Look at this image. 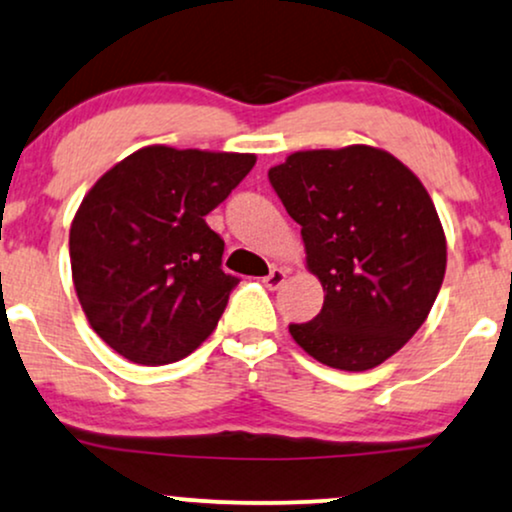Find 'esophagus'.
I'll return each mask as SVG.
<instances>
[{"mask_svg": "<svg viewBox=\"0 0 512 512\" xmlns=\"http://www.w3.org/2000/svg\"><path fill=\"white\" fill-rule=\"evenodd\" d=\"M285 278H287V270L275 266V268H270V273L266 275V278H263V285H266L268 290H280Z\"/></svg>", "mask_w": 512, "mask_h": 512, "instance_id": "34e87169", "label": "esophagus"}]
</instances>
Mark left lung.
<instances>
[{
	"label": "left lung",
	"mask_w": 512,
	"mask_h": 512,
	"mask_svg": "<svg viewBox=\"0 0 512 512\" xmlns=\"http://www.w3.org/2000/svg\"><path fill=\"white\" fill-rule=\"evenodd\" d=\"M268 179L326 292L314 321L290 326L294 342L340 371L383 364L422 328L446 275V234L424 184L371 146L299 150Z\"/></svg>",
	"instance_id": "1"
}]
</instances>
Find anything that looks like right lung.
Wrapping results in <instances>:
<instances>
[{
    "mask_svg": "<svg viewBox=\"0 0 512 512\" xmlns=\"http://www.w3.org/2000/svg\"><path fill=\"white\" fill-rule=\"evenodd\" d=\"M256 155L148 146L95 182L69 232L74 287L90 328L134 364L189 357L218 326L239 278L208 227Z\"/></svg>",
    "mask_w": 512,
    "mask_h": 512,
    "instance_id": "add662e5",
    "label": "right lung"
}]
</instances>
